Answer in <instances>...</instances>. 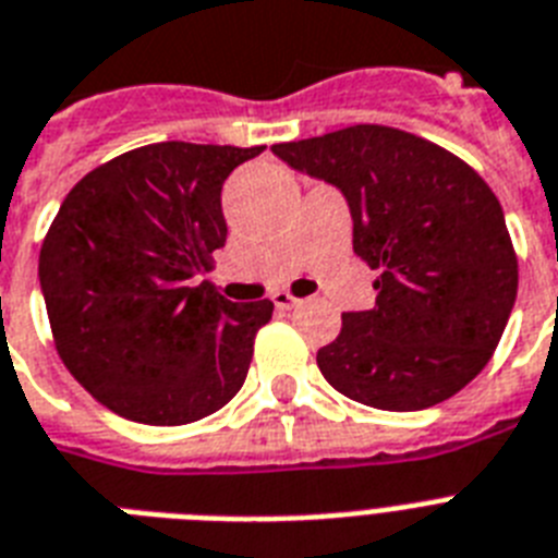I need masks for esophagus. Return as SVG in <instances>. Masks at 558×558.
Here are the masks:
<instances>
[{
	"label": "esophagus",
	"mask_w": 558,
	"mask_h": 558,
	"mask_svg": "<svg viewBox=\"0 0 558 558\" xmlns=\"http://www.w3.org/2000/svg\"><path fill=\"white\" fill-rule=\"evenodd\" d=\"M271 303H275V306H278L280 312H287V310H294V306H298V298H294V294H289V292H275L271 294Z\"/></svg>",
	"instance_id": "esophagus-1"
}]
</instances>
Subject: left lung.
Masks as SVG:
<instances>
[{
  "mask_svg": "<svg viewBox=\"0 0 558 558\" xmlns=\"http://www.w3.org/2000/svg\"><path fill=\"white\" fill-rule=\"evenodd\" d=\"M341 189L352 248L378 269L375 306L343 312L318 350L341 396L378 410H427L482 373L519 289V260L490 185L447 148L389 125H350L271 146Z\"/></svg>",
  "mask_w": 558,
  "mask_h": 558,
  "instance_id": "left-lung-1",
  "label": "left lung"
}]
</instances>
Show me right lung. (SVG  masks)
Returning <instances> with one entry per match:
<instances>
[{
	"label": "right lung",
	"instance_id": "add662e5",
	"mask_svg": "<svg viewBox=\"0 0 558 558\" xmlns=\"http://www.w3.org/2000/svg\"><path fill=\"white\" fill-rule=\"evenodd\" d=\"M264 146L154 143L68 192L39 252V283L68 373L111 412L180 427L243 387L271 301L234 303L208 280L226 243V177Z\"/></svg>",
	"mask_w": 558,
	"mask_h": 558
}]
</instances>
